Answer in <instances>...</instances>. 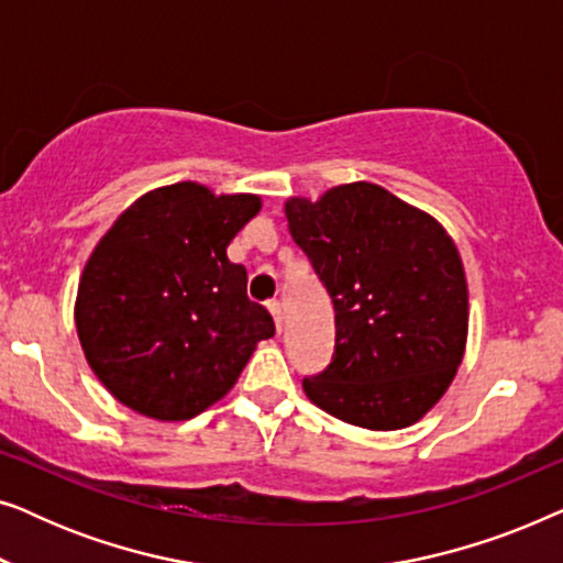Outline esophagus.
Returning a JSON list of instances; mask_svg holds the SVG:
<instances>
[{
  "mask_svg": "<svg viewBox=\"0 0 563 563\" xmlns=\"http://www.w3.org/2000/svg\"><path fill=\"white\" fill-rule=\"evenodd\" d=\"M266 307H268V312H272V318H274V322H276V330H282V302L279 299H272V302H266Z\"/></svg>",
  "mask_w": 563,
  "mask_h": 563,
  "instance_id": "esophagus-1",
  "label": "esophagus"
}]
</instances>
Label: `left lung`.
Here are the masks:
<instances>
[{
  "instance_id": "1",
  "label": "left lung",
  "mask_w": 563,
  "mask_h": 563,
  "mask_svg": "<svg viewBox=\"0 0 563 563\" xmlns=\"http://www.w3.org/2000/svg\"><path fill=\"white\" fill-rule=\"evenodd\" d=\"M289 233L335 310V353L307 376L320 410L368 430L418 422L466 351L468 289L456 243L428 212L368 181L284 205Z\"/></svg>"
}]
</instances>
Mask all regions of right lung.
Instances as JSON below:
<instances>
[{
    "label": "right lung",
    "instance_id": "obj_1",
    "mask_svg": "<svg viewBox=\"0 0 563 563\" xmlns=\"http://www.w3.org/2000/svg\"><path fill=\"white\" fill-rule=\"evenodd\" d=\"M261 197L214 195L197 181L135 199L84 266L74 320L84 356L110 395L145 418L176 422L233 389L258 341L266 307L228 245Z\"/></svg>",
    "mask_w": 563,
    "mask_h": 563
}]
</instances>
